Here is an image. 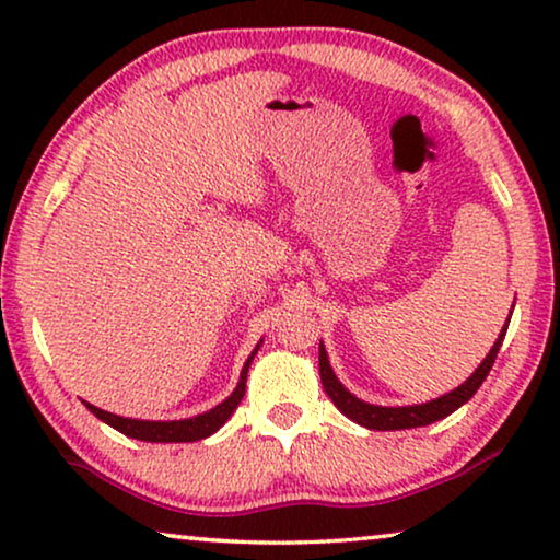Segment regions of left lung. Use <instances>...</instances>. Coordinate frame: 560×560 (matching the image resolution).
<instances>
[{"mask_svg": "<svg viewBox=\"0 0 560 560\" xmlns=\"http://www.w3.org/2000/svg\"><path fill=\"white\" fill-rule=\"evenodd\" d=\"M510 316H512V313H510ZM508 324H510V320H508ZM508 324H504L500 339L494 341V347L489 349V354H487L485 362L477 366V372H474L471 377L466 380L462 387H456L454 393L439 397V400H431V402H423V405H408V408H382V405L362 402V400H359V397L351 395L349 389L343 387L339 380H336L331 364H328L324 343H320V347H318L320 382H324L326 395L331 397L336 408H339L349 420H354V423L370 428V431H402V428L431 425V423H435V420L446 418L454 410L462 408L466 400H471L474 393H477V389L481 387V382L487 380L489 370H492V364H494V359H497V351H500L504 334H508Z\"/></svg>", "mask_w": 560, "mask_h": 560, "instance_id": "1", "label": "left lung"}]
</instances>
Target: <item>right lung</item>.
I'll use <instances>...</instances> for the list:
<instances>
[{"label": "right lung", "instance_id": "1", "mask_svg": "<svg viewBox=\"0 0 560 560\" xmlns=\"http://www.w3.org/2000/svg\"><path fill=\"white\" fill-rule=\"evenodd\" d=\"M259 349V347H257ZM257 349L252 351L247 362H244V370L240 374V385L232 395L226 397L224 402L217 405V408L203 412V416L196 418H186V420H132V418H119L114 412H106L102 408H94V405L86 402V408L94 412L98 420L109 423L112 428H117L119 433L129 435V439L137 441H150V443H188V441H201L206 435L217 433L221 425L232 418V412L236 410V405L242 402L244 389H247V372L252 359H255Z\"/></svg>", "mask_w": 560, "mask_h": 560}]
</instances>
